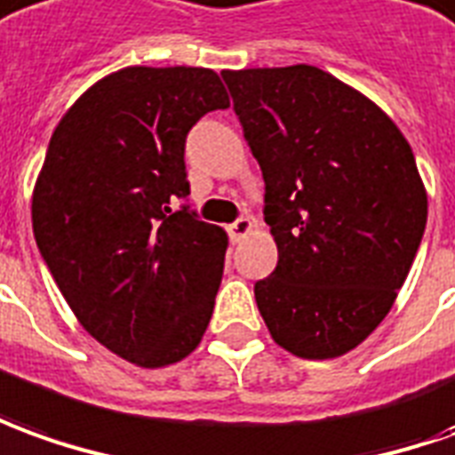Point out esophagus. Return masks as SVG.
Masks as SVG:
<instances>
[{"instance_id":"1","label":"esophagus","mask_w":455,"mask_h":455,"mask_svg":"<svg viewBox=\"0 0 455 455\" xmlns=\"http://www.w3.org/2000/svg\"><path fill=\"white\" fill-rule=\"evenodd\" d=\"M252 228H255V220L245 215V218H237V220L228 228V233H230V237H233V243H240L247 233H252Z\"/></svg>"}]
</instances>
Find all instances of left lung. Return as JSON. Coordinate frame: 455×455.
<instances>
[{"mask_svg": "<svg viewBox=\"0 0 455 455\" xmlns=\"http://www.w3.org/2000/svg\"><path fill=\"white\" fill-rule=\"evenodd\" d=\"M265 178L277 267L255 282L272 339L302 359L381 324L421 245L428 200L396 124L317 66L222 71Z\"/></svg>", "mask_w": 455, "mask_h": 455, "instance_id": "left-lung-1", "label": "left lung"}]
</instances>
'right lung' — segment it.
<instances>
[{"label": "right lung", "mask_w": 455, "mask_h": 455, "mask_svg": "<svg viewBox=\"0 0 455 455\" xmlns=\"http://www.w3.org/2000/svg\"><path fill=\"white\" fill-rule=\"evenodd\" d=\"M228 106L212 68H121L66 111L34 186V237L71 312L143 369L186 359L212 317L228 235L175 203L188 131Z\"/></svg>", "instance_id": "add662e5"}]
</instances>
